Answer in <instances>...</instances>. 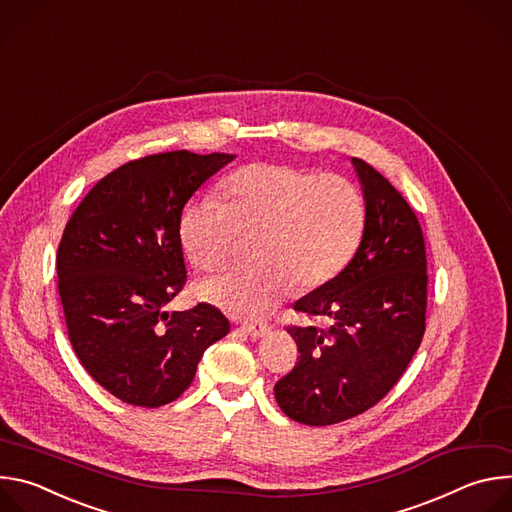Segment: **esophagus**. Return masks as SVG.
I'll return each instance as SVG.
<instances>
[{"mask_svg": "<svg viewBox=\"0 0 512 512\" xmlns=\"http://www.w3.org/2000/svg\"><path fill=\"white\" fill-rule=\"evenodd\" d=\"M243 330L253 338H263L269 332V326L263 322H245Z\"/></svg>", "mask_w": 512, "mask_h": 512, "instance_id": "1", "label": "esophagus"}]
</instances>
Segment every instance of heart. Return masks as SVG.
Listing matches in <instances>:
<instances>
[{
	"label": "heart",
	"instance_id": "heart-1",
	"mask_svg": "<svg viewBox=\"0 0 512 512\" xmlns=\"http://www.w3.org/2000/svg\"><path fill=\"white\" fill-rule=\"evenodd\" d=\"M225 204H192L180 225L186 255L202 271L223 267L245 239H257L249 269L198 283V296L239 318H259L291 287L312 291L350 261L362 229V200L340 174L251 164L223 186Z\"/></svg>",
	"mask_w": 512,
	"mask_h": 512
}]
</instances>
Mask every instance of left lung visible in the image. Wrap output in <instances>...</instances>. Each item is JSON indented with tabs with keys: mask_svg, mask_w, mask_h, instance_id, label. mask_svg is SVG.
Instances as JSON below:
<instances>
[{
	"mask_svg": "<svg viewBox=\"0 0 512 512\" xmlns=\"http://www.w3.org/2000/svg\"><path fill=\"white\" fill-rule=\"evenodd\" d=\"M364 231L350 263L294 310L330 328L289 326L298 362L275 383L281 411L306 425H332L377 405L401 379L425 332L427 259L407 200L373 166L352 158Z\"/></svg>",
	"mask_w": 512,
	"mask_h": 512,
	"instance_id": "1",
	"label": "left lung"
}]
</instances>
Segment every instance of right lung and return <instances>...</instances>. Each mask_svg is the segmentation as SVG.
<instances>
[{"instance_id":"add662e5","label":"right lung","mask_w":512,"mask_h":512,"mask_svg":"<svg viewBox=\"0 0 512 512\" xmlns=\"http://www.w3.org/2000/svg\"><path fill=\"white\" fill-rule=\"evenodd\" d=\"M231 154L145 156L99 180L62 233L56 271L68 338L87 373L129 405L160 407L192 383L231 324L210 304L166 312L186 283L182 208Z\"/></svg>"}]
</instances>
